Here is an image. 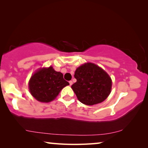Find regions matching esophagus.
I'll list each match as a JSON object with an SVG mask.
<instances>
[{
    "label": "esophagus",
    "mask_w": 148,
    "mask_h": 148,
    "mask_svg": "<svg viewBox=\"0 0 148 148\" xmlns=\"http://www.w3.org/2000/svg\"><path fill=\"white\" fill-rule=\"evenodd\" d=\"M69 84H70V86H72V81H69Z\"/></svg>",
    "instance_id": "1"
}]
</instances>
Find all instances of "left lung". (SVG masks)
Returning <instances> with one entry per match:
<instances>
[{
  "label": "left lung",
  "instance_id": "8db88e82",
  "mask_svg": "<svg viewBox=\"0 0 148 148\" xmlns=\"http://www.w3.org/2000/svg\"><path fill=\"white\" fill-rule=\"evenodd\" d=\"M76 82L72 89L77 99L86 105L101 103L110 95L112 80L104 70L91 62L80 66L75 71Z\"/></svg>",
  "mask_w": 148,
  "mask_h": 148
}]
</instances>
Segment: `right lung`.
Returning a JSON list of instances; mask_svg holds the SVG:
<instances>
[{"instance_id":"1","label":"right lung","mask_w":148,"mask_h":148,"mask_svg":"<svg viewBox=\"0 0 148 148\" xmlns=\"http://www.w3.org/2000/svg\"><path fill=\"white\" fill-rule=\"evenodd\" d=\"M69 85V82L63 78V74L49 66L39 70L32 75L29 87L31 95L37 101L49 102L55 99L63 87Z\"/></svg>"}]
</instances>
